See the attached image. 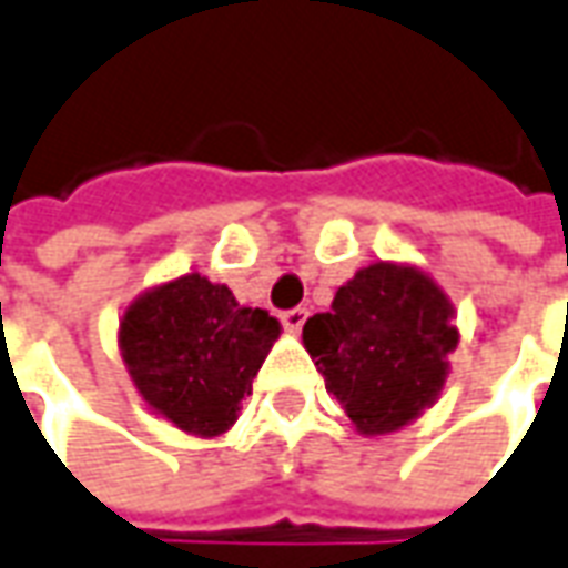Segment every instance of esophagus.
Wrapping results in <instances>:
<instances>
[{
    "instance_id": "esophagus-1",
    "label": "esophagus",
    "mask_w": 568,
    "mask_h": 568,
    "mask_svg": "<svg viewBox=\"0 0 568 568\" xmlns=\"http://www.w3.org/2000/svg\"><path fill=\"white\" fill-rule=\"evenodd\" d=\"M304 320H307V311H304V307H292V311H285L283 314V326L288 333H301Z\"/></svg>"
}]
</instances>
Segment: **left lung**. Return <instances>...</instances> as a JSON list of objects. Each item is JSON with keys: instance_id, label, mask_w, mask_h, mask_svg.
<instances>
[{"instance_id": "8db88e82", "label": "left lung", "mask_w": 568, "mask_h": 568, "mask_svg": "<svg viewBox=\"0 0 568 568\" xmlns=\"http://www.w3.org/2000/svg\"><path fill=\"white\" fill-rule=\"evenodd\" d=\"M301 338L351 426L373 438L410 426L442 397L460 333L426 270L376 261L304 323Z\"/></svg>"}]
</instances>
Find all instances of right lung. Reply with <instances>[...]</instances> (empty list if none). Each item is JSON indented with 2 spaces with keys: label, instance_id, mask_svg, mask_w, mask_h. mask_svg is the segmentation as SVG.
Masks as SVG:
<instances>
[{
  "label": "right lung",
  "instance_id": "obj_1",
  "mask_svg": "<svg viewBox=\"0 0 568 568\" xmlns=\"http://www.w3.org/2000/svg\"><path fill=\"white\" fill-rule=\"evenodd\" d=\"M280 320L239 304L202 273L145 288L123 311L118 348L149 410L180 432L217 438L280 338Z\"/></svg>",
  "mask_w": 568,
  "mask_h": 568
}]
</instances>
